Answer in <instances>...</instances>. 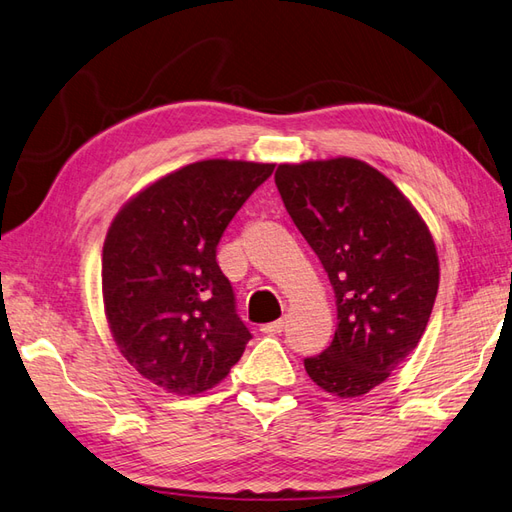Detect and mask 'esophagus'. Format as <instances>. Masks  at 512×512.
Segmentation results:
<instances>
[{"instance_id": "34e87169", "label": "esophagus", "mask_w": 512, "mask_h": 512, "mask_svg": "<svg viewBox=\"0 0 512 512\" xmlns=\"http://www.w3.org/2000/svg\"><path fill=\"white\" fill-rule=\"evenodd\" d=\"M282 328H285V320H276V322L265 324L260 331H263L265 335H278V333H282Z\"/></svg>"}]
</instances>
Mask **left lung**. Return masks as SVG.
Returning <instances> with one entry per match:
<instances>
[{
  "instance_id": "left-lung-1",
  "label": "left lung",
  "mask_w": 512,
  "mask_h": 512,
  "mask_svg": "<svg viewBox=\"0 0 512 512\" xmlns=\"http://www.w3.org/2000/svg\"><path fill=\"white\" fill-rule=\"evenodd\" d=\"M276 186L335 291V337L304 359L306 374L342 399L366 394L425 333L440 282L434 238L410 199L355 157L280 164Z\"/></svg>"
}]
</instances>
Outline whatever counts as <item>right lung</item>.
<instances>
[{"mask_svg":"<svg viewBox=\"0 0 512 512\" xmlns=\"http://www.w3.org/2000/svg\"><path fill=\"white\" fill-rule=\"evenodd\" d=\"M276 164L203 160L131 197L102 247V300L131 366L166 392L221 383L252 339L217 263L227 223Z\"/></svg>","mask_w":512,"mask_h":512,"instance_id":"add662e5","label":"right lung"}]
</instances>
